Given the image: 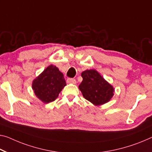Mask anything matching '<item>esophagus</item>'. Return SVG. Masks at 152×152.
I'll use <instances>...</instances> for the list:
<instances>
[{
  "label": "esophagus",
  "instance_id": "1",
  "mask_svg": "<svg viewBox=\"0 0 152 152\" xmlns=\"http://www.w3.org/2000/svg\"><path fill=\"white\" fill-rule=\"evenodd\" d=\"M67 83H73V84H75L76 83V80L75 79H72V78H69L67 79Z\"/></svg>",
  "mask_w": 152,
  "mask_h": 152
}]
</instances>
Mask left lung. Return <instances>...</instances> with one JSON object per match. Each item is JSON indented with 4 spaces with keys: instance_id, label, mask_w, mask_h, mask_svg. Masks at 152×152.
<instances>
[{
    "instance_id": "1",
    "label": "left lung",
    "mask_w": 152,
    "mask_h": 152,
    "mask_svg": "<svg viewBox=\"0 0 152 152\" xmlns=\"http://www.w3.org/2000/svg\"><path fill=\"white\" fill-rule=\"evenodd\" d=\"M82 82L79 88L83 97L96 106L109 102L113 97L114 89L99 73L94 69L86 70L81 73Z\"/></svg>"
}]
</instances>
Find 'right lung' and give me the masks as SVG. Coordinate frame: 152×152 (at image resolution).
Segmentation results:
<instances>
[{
  "label": "right lung",
  "mask_w": 152,
  "mask_h": 152,
  "mask_svg": "<svg viewBox=\"0 0 152 152\" xmlns=\"http://www.w3.org/2000/svg\"><path fill=\"white\" fill-rule=\"evenodd\" d=\"M63 74L56 66L50 65L32 81V88L37 97L44 103L57 99L66 86Z\"/></svg>",
  "instance_id": "1"
}]
</instances>
